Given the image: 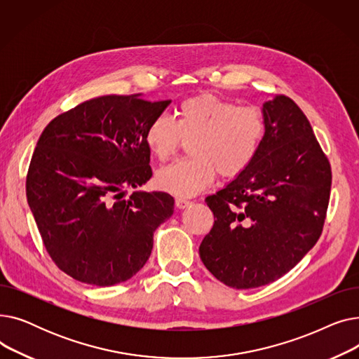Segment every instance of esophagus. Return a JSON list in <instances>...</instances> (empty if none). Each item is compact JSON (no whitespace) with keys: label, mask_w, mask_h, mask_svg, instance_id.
Segmentation results:
<instances>
[{"label":"esophagus","mask_w":359,"mask_h":359,"mask_svg":"<svg viewBox=\"0 0 359 359\" xmlns=\"http://www.w3.org/2000/svg\"><path fill=\"white\" fill-rule=\"evenodd\" d=\"M189 205H191V201H187L184 198H177L176 199V206H177V208H180V210L186 208V206H189Z\"/></svg>","instance_id":"obj_1"}]
</instances>
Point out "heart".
Instances as JSON below:
<instances>
[{"instance_id":"1","label":"heart","mask_w":359,"mask_h":359,"mask_svg":"<svg viewBox=\"0 0 359 359\" xmlns=\"http://www.w3.org/2000/svg\"><path fill=\"white\" fill-rule=\"evenodd\" d=\"M176 121L160 115L145 130V144L157 160L176 154L183 140L191 157L158 170L161 189L179 196L194 195L208 186L215 173L234 179L246 172L256 158L266 134V121L256 106H237L234 102L203 93L179 103Z\"/></svg>"}]
</instances>
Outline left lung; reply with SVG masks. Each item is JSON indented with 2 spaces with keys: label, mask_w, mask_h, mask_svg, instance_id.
Wrapping results in <instances>:
<instances>
[{
  "label": "left lung",
  "mask_w": 359,
  "mask_h": 359,
  "mask_svg": "<svg viewBox=\"0 0 359 359\" xmlns=\"http://www.w3.org/2000/svg\"><path fill=\"white\" fill-rule=\"evenodd\" d=\"M266 134L253 163L205 199L214 225L199 255L218 280L236 290L268 285L290 272L322 236L332 168L297 103H263Z\"/></svg>",
  "instance_id": "obj_1"
}]
</instances>
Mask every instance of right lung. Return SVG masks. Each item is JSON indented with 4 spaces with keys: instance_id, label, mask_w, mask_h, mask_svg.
Masks as SVG:
<instances>
[{
    "instance_id": "1",
    "label": "right lung",
    "mask_w": 359,
    "mask_h": 359,
    "mask_svg": "<svg viewBox=\"0 0 359 359\" xmlns=\"http://www.w3.org/2000/svg\"><path fill=\"white\" fill-rule=\"evenodd\" d=\"M168 104L109 94L61 113L43 129L26 195L48 255L71 278L110 287L147 263L175 199L165 192L123 196L153 176L145 130Z\"/></svg>"
}]
</instances>
